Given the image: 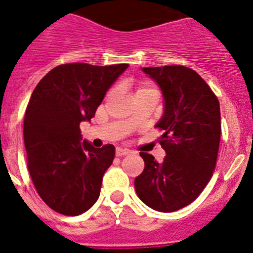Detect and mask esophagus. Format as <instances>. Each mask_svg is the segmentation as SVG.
Listing matches in <instances>:
<instances>
[{"instance_id": "34e87169", "label": "esophagus", "mask_w": 253, "mask_h": 253, "mask_svg": "<svg viewBox=\"0 0 253 253\" xmlns=\"http://www.w3.org/2000/svg\"><path fill=\"white\" fill-rule=\"evenodd\" d=\"M129 153H131V151L127 150V149H122V148L116 149V155H117V157H125V155H128Z\"/></svg>"}]
</instances>
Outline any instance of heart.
<instances>
[{
	"mask_svg": "<svg viewBox=\"0 0 253 253\" xmlns=\"http://www.w3.org/2000/svg\"><path fill=\"white\" fill-rule=\"evenodd\" d=\"M146 90H155V89H153V87L149 86V85H141V86H139V89H137L136 93H141V91H146Z\"/></svg>",
	"mask_w": 253,
	"mask_h": 253,
	"instance_id": "b5f03b06",
	"label": "heart"
}]
</instances>
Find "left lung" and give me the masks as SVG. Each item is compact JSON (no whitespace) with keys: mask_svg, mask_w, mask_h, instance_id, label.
Here are the masks:
<instances>
[{"mask_svg":"<svg viewBox=\"0 0 253 253\" xmlns=\"http://www.w3.org/2000/svg\"><path fill=\"white\" fill-rule=\"evenodd\" d=\"M157 81L166 102L157 124L164 133L162 163L140 153L145 168L135 178L142 203L162 212L190 205L212 177L220 144V105L216 95L196 71L181 65L144 67Z\"/></svg>","mask_w":253,"mask_h":253,"instance_id":"left-lung-1","label":"left lung"}]
</instances>
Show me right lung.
Returning <instances> with one entry per match:
<instances>
[{
  "instance_id": "1",
  "label": "right lung",
  "mask_w": 253,
  "mask_h": 253,
  "mask_svg": "<svg viewBox=\"0 0 253 253\" xmlns=\"http://www.w3.org/2000/svg\"><path fill=\"white\" fill-rule=\"evenodd\" d=\"M127 67L65 63L35 86L24 118L26 163L35 190L54 211L76 216L99 197L114 146L96 149L81 142L80 122L94 117L107 90Z\"/></svg>"
}]
</instances>
